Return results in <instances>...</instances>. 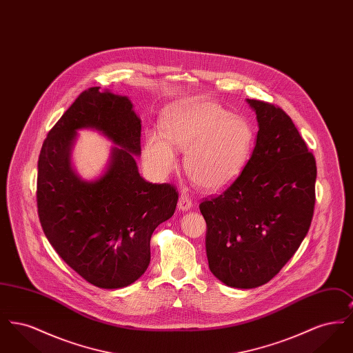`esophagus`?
Returning <instances> with one entry per match:
<instances>
[{"label":"esophagus","mask_w":353,"mask_h":353,"mask_svg":"<svg viewBox=\"0 0 353 353\" xmlns=\"http://www.w3.org/2000/svg\"><path fill=\"white\" fill-rule=\"evenodd\" d=\"M177 208H179V210H181V212H188V210H190V209L193 208V201H192V199L189 197V194H181V196H180Z\"/></svg>","instance_id":"1"}]
</instances>
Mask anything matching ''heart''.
Instances as JSON below:
<instances>
[{
	"label": "heart",
	"mask_w": 353,
	"mask_h": 353,
	"mask_svg": "<svg viewBox=\"0 0 353 353\" xmlns=\"http://www.w3.org/2000/svg\"><path fill=\"white\" fill-rule=\"evenodd\" d=\"M249 121L229 114L216 101L194 98L170 105L161 118V134L145 136L143 159L152 173L164 177L185 152V172L205 192L219 193L235 183L249 159Z\"/></svg>",
	"instance_id": "1"
}]
</instances>
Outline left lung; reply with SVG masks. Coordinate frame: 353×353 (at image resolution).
I'll list each match as a JSON object with an SVG mask.
<instances>
[{
    "mask_svg": "<svg viewBox=\"0 0 353 353\" xmlns=\"http://www.w3.org/2000/svg\"><path fill=\"white\" fill-rule=\"evenodd\" d=\"M258 134L248 164L221 196L200 205L209 269L222 283L255 288L299 249L315 206V157L285 111L246 99Z\"/></svg>",
    "mask_w": 353,
    "mask_h": 353,
    "instance_id": "obj_1",
    "label": "left lung"
}]
</instances>
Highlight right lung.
<instances>
[{
	"label": "right lung",
	"mask_w": 353,
	"mask_h": 353,
	"mask_svg": "<svg viewBox=\"0 0 353 353\" xmlns=\"http://www.w3.org/2000/svg\"><path fill=\"white\" fill-rule=\"evenodd\" d=\"M82 129L98 130L116 145L105 170L82 179L70 154ZM141 120L128 97L92 87L52 127L39 154L37 205L43 233L58 255L91 285H132L151 262V236L170 219L179 193L145 181L136 164Z\"/></svg>",
	"instance_id": "1"
}]
</instances>
